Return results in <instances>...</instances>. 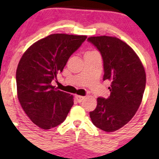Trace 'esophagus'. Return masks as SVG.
<instances>
[{"mask_svg":"<svg viewBox=\"0 0 159 159\" xmlns=\"http://www.w3.org/2000/svg\"><path fill=\"white\" fill-rule=\"evenodd\" d=\"M75 98H76V100L78 101V102H82V100H84V96H81V95H75Z\"/></svg>","mask_w":159,"mask_h":159,"instance_id":"obj_1","label":"esophagus"}]
</instances>
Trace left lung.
Instances as JSON below:
<instances>
[{
	"instance_id": "8db88e82",
	"label": "left lung",
	"mask_w": 159,
	"mask_h": 159,
	"mask_svg": "<svg viewBox=\"0 0 159 159\" xmlns=\"http://www.w3.org/2000/svg\"><path fill=\"white\" fill-rule=\"evenodd\" d=\"M88 41L102 54L103 80L111 81L110 96L98 98L90 118L97 128L112 132L125 125L139 109L146 83L145 68L133 49L115 37H90Z\"/></svg>"
}]
</instances>
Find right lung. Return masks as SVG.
Instances as JSON below:
<instances>
[{
	"instance_id": "obj_1",
	"label": "right lung",
	"mask_w": 159,
	"mask_h": 159,
	"mask_svg": "<svg viewBox=\"0 0 159 159\" xmlns=\"http://www.w3.org/2000/svg\"><path fill=\"white\" fill-rule=\"evenodd\" d=\"M86 38L84 35L53 34L32 44L19 61L17 98L31 121L42 129L61 124L74 105L73 96L57 90L51 82Z\"/></svg>"
}]
</instances>
